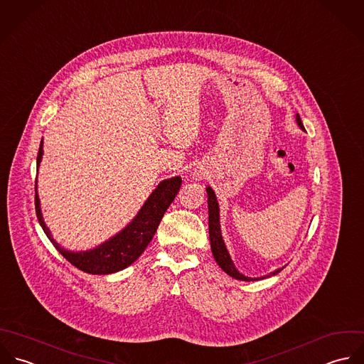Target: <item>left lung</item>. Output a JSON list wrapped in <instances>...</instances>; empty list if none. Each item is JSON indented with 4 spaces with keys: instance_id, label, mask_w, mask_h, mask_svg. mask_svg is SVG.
Here are the masks:
<instances>
[{
    "instance_id": "obj_1",
    "label": "left lung",
    "mask_w": 364,
    "mask_h": 364,
    "mask_svg": "<svg viewBox=\"0 0 364 364\" xmlns=\"http://www.w3.org/2000/svg\"><path fill=\"white\" fill-rule=\"evenodd\" d=\"M296 122L298 125L304 129V124L301 122V117L299 114H296ZM206 192H208V208H209V236H210V247H212V252H213V257L216 259V262L220 265V268L228 272L230 277L236 278V279H242V281H257L258 278H248V277H244L242 274H240L229 252H228V248L225 245V242L222 239V232H220V222H219V203H218V199H216V195L215 192L212 191V188H206ZM282 268L279 269H275L274 272H271L269 275H275L281 271Z\"/></svg>"
}]
</instances>
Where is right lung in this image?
I'll return each mask as SVG.
<instances>
[{
    "instance_id": "add662e5",
    "label": "right lung",
    "mask_w": 364,
    "mask_h": 364,
    "mask_svg": "<svg viewBox=\"0 0 364 364\" xmlns=\"http://www.w3.org/2000/svg\"><path fill=\"white\" fill-rule=\"evenodd\" d=\"M42 154H43V149L41 142L38 158H36V166H39L41 164ZM181 183H182V179L179 176L162 181L158 185V188L152 192V195L148 198V200L144 203L136 218L122 230V233H119L109 242H103L102 245L89 251H80V252L66 251L52 239L50 232L42 219L36 188H35V212H36L39 225L42 226L48 239L70 264H73L76 268L89 274H99V275L112 274L127 268L144 252L146 245L152 240L164 218V213L166 212L169 205L173 202L175 196L178 195Z\"/></svg>"
}]
</instances>
